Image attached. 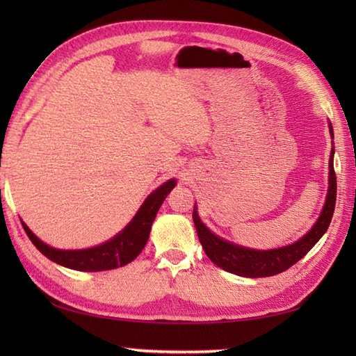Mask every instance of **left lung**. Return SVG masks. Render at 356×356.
<instances>
[{"label":"left lung","instance_id":"left-lung-1","mask_svg":"<svg viewBox=\"0 0 356 356\" xmlns=\"http://www.w3.org/2000/svg\"><path fill=\"white\" fill-rule=\"evenodd\" d=\"M330 134L334 138V131ZM337 202V174L334 170V148L330 153L329 161V191L326 203H324L323 213L318 220L314 225V228L309 231L303 238L295 241L293 245L270 249V251H257V249H249L243 246H237L229 241L217 237L216 234L211 232L205 225L200 222L197 211H193V220L195 225V231L200 240L203 251L208 255V259L217 264L218 268L231 272L240 277L259 278V277H270L277 275L280 272L289 269L298 260L311 251L318 241L323 234L327 231L332 216H334Z\"/></svg>","mask_w":356,"mask_h":356}]
</instances>
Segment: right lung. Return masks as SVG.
Wrapping results in <instances>:
<instances>
[{
    "instance_id": "add662e5",
    "label": "right lung",
    "mask_w": 356,
    "mask_h": 356,
    "mask_svg": "<svg viewBox=\"0 0 356 356\" xmlns=\"http://www.w3.org/2000/svg\"><path fill=\"white\" fill-rule=\"evenodd\" d=\"M174 185H176V180L172 179L165 182L162 186H159L153 194L148 195V199L143 202L138 214L134 216L133 220L128 223L122 232L118 234L115 238H111L107 243L96 248L81 249V251H61V249L50 248L49 245L42 243L27 228L24 222L21 223L29 238L38 248V251L44 254L51 261L61 264V266L84 272L116 269L133 261L142 252L143 246L148 241L151 225L154 222L157 211L161 208L166 195L174 188Z\"/></svg>"
}]
</instances>
